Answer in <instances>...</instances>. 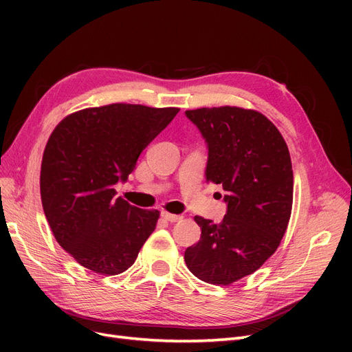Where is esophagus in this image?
<instances>
[{"mask_svg": "<svg viewBox=\"0 0 352 352\" xmlns=\"http://www.w3.org/2000/svg\"><path fill=\"white\" fill-rule=\"evenodd\" d=\"M162 216H163V219L164 220H167V221H179V220H182L184 217L182 216H179V214H172V212H167V211H163L162 212Z\"/></svg>", "mask_w": 352, "mask_h": 352, "instance_id": "obj_1", "label": "esophagus"}]
</instances>
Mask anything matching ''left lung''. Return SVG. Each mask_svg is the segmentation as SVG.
<instances>
[{
	"label": "left lung",
	"instance_id": "8db88e82",
	"mask_svg": "<svg viewBox=\"0 0 352 352\" xmlns=\"http://www.w3.org/2000/svg\"><path fill=\"white\" fill-rule=\"evenodd\" d=\"M208 146L207 182L226 190L223 221L195 216L199 241L185 251L198 279L228 286L258 270L291 219L294 172L287 145L264 114L241 107L185 111Z\"/></svg>",
	"mask_w": 352,
	"mask_h": 352
}]
</instances>
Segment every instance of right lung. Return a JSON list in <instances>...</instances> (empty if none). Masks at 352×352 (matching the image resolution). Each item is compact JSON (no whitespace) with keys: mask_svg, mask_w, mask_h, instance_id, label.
<instances>
[{"mask_svg":"<svg viewBox=\"0 0 352 352\" xmlns=\"http://www.w3.org/2000/svg\"><path fill=\"white\" fill-rule=\"evenodd\" d=\"M177 113L116 102L72 113L52 131L41 164L42 207L57 242L83 267L123 273L154 232L160 211L117 198L114 185Z\"/></svg>","mask_w":352,"mask_h":352,"instance_id":"right-lung-1","label":"right lung"}]
</instances>
